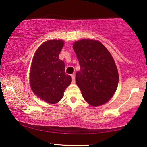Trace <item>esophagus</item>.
Wrapping results in <instances>:
<instances>
[{"label":"esophagus","mask_w":147,"mask_h":147,"mask_svg":"<svg viewBox=\"0 0 147 147\" xmlns=\"http://www.w3.org/2000/svg\"><path fill=\"white\" fill-rule=\"evenodd\" d=\"M71 77H72V82L74 84L76 82V81H75V75H74V74H72Z\"/></svg>","instance_id":"obj_1"}]
</instances>
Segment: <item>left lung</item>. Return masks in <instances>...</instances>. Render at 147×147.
<instances>
[{
    "mask_svg": "<svg viewBox=\"0 0 147 147\" xmlns=\"http://www.w3.org/2000/svg\"><path fill=\"white\" fill-rule=\"evenodd\" d=\"M80 70L76 82L86 102L99 106L108 102L117 88L118 70L110 52L100 42L83 39L73 45Z\"/></svg>",
    "mask_w": 147,
    "mask_h": 147,
    "instance_id": "1",
    "label": "left lung"
}]
</instances>
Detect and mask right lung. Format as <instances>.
Listing matches in <instances>:
<instances>
[{
	"label": "right lung",
	"instance_id": "right-lung-1",
	"mask_svg": "<svg viewBox=\"0 0 147 147\" xmlns=\"http://www.w3.org/2000/svg\"><path fill=\"white\" fill-rule=\"evenodd\" d=\"M64 42L51 40L43 43L32 59L30 82L37 96L49 103L55 104L63 97L71 82V76L65 73V63L59 59Z\"/></svg>",
	"mask_w": 147,
	"mask_h": 147
}]
</instances>
